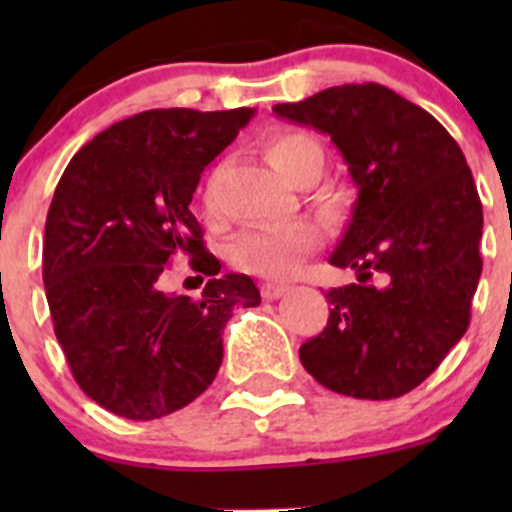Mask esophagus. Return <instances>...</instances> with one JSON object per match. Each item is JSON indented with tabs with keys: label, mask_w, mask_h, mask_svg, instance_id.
<instances>
[{
	"label": "esophagus",
	"mask_w": 512,
	"mask_h": 512,
	"mask_svg": "<svg viewBox=\"0 0 512 512\" xmlns=\"http://www.w3.org/2000/svg\"><path fill=\"white\" fill-rule=\"evenodd\" d=\"M287 285H277V282H265V285L260 287V292H262V297L265 299H280L282 294L287 292Z\"/></svg>",
	"instance_id": "obj_1"
}]
</instances>
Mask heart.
Instances as JSON below:
<instances>
[{
    "mask_svg": "<svg viewBox=\"0 0 512 512\" xmlns=\"http://www.w3.org/2000/svg\"><path fill=\"white\" fill-rule=\"evenodd\" d=\"M265 156L285 175L297 183L309 168L322 170V148L309 133L277 131L267 138ZM205 208H213V190L205 193ZM322 230L312 220H289V223L255 227L235 237L230 247V260L237 270L260 277H287L299 262L317 250Z\"/></svg>",
    "mask_w": 512,
    "mask_h": 512,
    "instance_id": "b5f03b06",
    "label": "heart"
}]
</instances>
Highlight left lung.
<instances>
[{
  "instance_id": "left-lung-1",
  "label": "left lung",
  "mask_w": 512,
  "mask_h": 512,
  "mask_svg": "<svg viewBox=\"0 0 512 512\" xmlns=\"http://www.w3.org/2000/svg\"><path fill=\"white\" fill-rule=\"evenodd\" d=\"M272 111L327 133L356 185L327 292L329 322L299 347L322 386L354 399L409 394L471 322L483 205L466 156L428 111L381 84H344Z\"/></svg>"
}]
</instances>
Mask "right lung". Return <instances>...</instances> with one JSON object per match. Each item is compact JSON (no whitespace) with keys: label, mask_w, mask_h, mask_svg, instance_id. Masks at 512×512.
<instances>
[{"label":"right lung","mask_w":512,"mask_h":512,"mask_svg":"<svg viewBox=\"0 0 512 512\" xmlns=\"http://www.w3.org/2000/svg\"><path fill=\"white\" fill-rule=\"evenodd\" d=\"M255 108H153L113 123L66 165L44 227V287L76 384L131 421L198 399L223 364L235 307H257L247 275L215 277L190 213L200 173ZM185 254L211 277L200 300L165 295L159 277ZM203 282V277H200Z\"/></svg>","instance_id":"right-lung-1"}]
</instances>
